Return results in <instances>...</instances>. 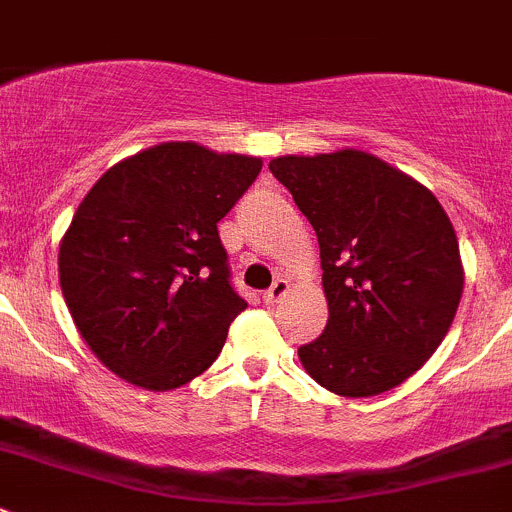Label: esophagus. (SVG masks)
Segmentation results:
<instances>
[{"mask_svg": "<svg viewBox=\"0 0 512 512\" xmlns=\"http://www.w3.org/2000/svg\"><path fill=\"white\" fill-rule=\"evenodd\" d=\"M287 290H290V282H287L285 277H277V280L272 282L270 290H265V295L262 297H265L267 305H275V302H280L282 297L287 295Z\"/></svg>", "mask_w": 512, "mask_h": 512, "instance_id": "34e87169", "label": "esophagus"}]
</instances>
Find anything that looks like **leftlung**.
<instances>
[{
    "mask_svg": "<svg viewBox=\"0 0 512 512\" xmlns=\"http://www.w3.org/2000/svg\"><path fill=\"white\" fill-rule=\"evenodd\" d=\"M320 242L325 332L297 350L322 388L370 398L438 350L463 295L460 247L433 192L367 152L277 157Z\"/></svg>",
    "mask_w": 512,
    "mask_h": 512,
    "instance_id": "8db88e82",
    "label": "left lung"
}]
</instances>
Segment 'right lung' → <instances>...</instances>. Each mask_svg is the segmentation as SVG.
<instances>
[{
  "label": "right lung",
  "mask_w": 512,
  "mask_h": 512,
  "mask_svg": "<svg viewBox=\"0 0 512 512\" xmlns=\"http://www.w3.org/2000/svg\"><path fill=\"white\" fill-rule=\"evenodd\" d=\"M260 167L257 157L167 142L87 192L59 245V285L79 335L114 375L172 390L217 360L247 307L217 222Z\"/></svg>",
  "instance_id": "1"
}]
</instances>
